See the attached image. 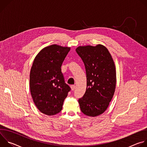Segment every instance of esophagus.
Masks as SVG:
<instances>
[{
    "label": "esophagus",
    "instance_id": "esophagus-1",
    "mask_svg": "<svg viewBox=\"0 0 147 147\" xmlns=\"http://www.w3.org/2000/svg\"><path fill=\"white\" fill-rule=\"evenodd\" d=\"M71 90L73 91V90H74V89H75V88H76V86L75 85H71Z\"/></svg>",
    "mask_w": 147,
    "mask_h": 147
}]
</instances>
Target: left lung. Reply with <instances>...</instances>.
Listing matches in <instances>:
<instances>
[{
  "label": "left lung",
  "mask_w": 147,
  "mask_h": 147,
  "mask_svg": "<svg viewBox=\"0 0 147 147\" xmlns=\"http://www.w3.org/2000/svg\"><path fill=\"white\" fill-rule=\"evenodd\" d=\"M76 52L84 63L87 88L78 99L81 112L95 117L108 108L116 88V73L113 60L108 49L102 45L79 47Z\"/></svg>",
  "instance_id": "8db88e82"
}]
</instances>
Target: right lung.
I'll return each instance as SVG.
<instances>
[{
	"instance_id": "1",
	"label": "right lung",
	"mask_w": 147,
	"mask_h": 147,
	"mask_svg": "<svg viewBox=\"0 0 147 147\" xmlns=\"http://www.w3.org/2000/svg\"><path fill=\"white\" fill-rule=\"evenodd\" d=\"M70 50L52 45L41 50L34 60L30 76L31 94L36 108L45 115L59 113L71 90L61 70Z\"/></svg>"
}]
</instances>
